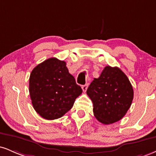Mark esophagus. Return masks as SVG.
Listing matches in <instances>:
<instances>
[{
  "mask_svg": "<svg viewBox=\"0 0 156 156\" xmlns=\"http://www.w3.org/2000/svg\"><path fill=\"white\" fill-rule=\"evenodd\" d=\"M81 88H82V89H83V92H86L87 88H88V84H85V85H83L81 87Z\"/></svg>",
  "mask_w": 156,
  "mask_h": 156,
  "instance_id": "esophagus-1",
  "label": "esophagus"
}]
</instances>
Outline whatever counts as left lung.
<instances>
[{"instance_id":"8db88e82","label":"left lung","mask_w":156,"mask_h":156,"mask_svg":"<svg viewBox=\"0 0 156 156\" xmlns=\"http://www.w3.org/2000/svg\"><path fill=\"white\" fill-rule=\"evenodd\" d=\"M93 103L94 117L103 124L116 122L125 115L133 99V89L119 67L106 66L87 91Z\"/></svg>"}]
</instances>
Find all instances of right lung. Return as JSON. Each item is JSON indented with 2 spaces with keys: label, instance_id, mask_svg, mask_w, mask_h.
Here are the masks:
<instances>
[{
  "label": "right lung",
  "instance_id": "obj_1",
  "mask_svg": "<svg viewBox=\"0 0 156 156\" xmlns=\"http://www.w3.org/2000/svg\"><path fill=\"white\" fill-rule=\"evenodd\" d=\"M82 89L69 74L66 62L50 58L32 70L29 93L34 108L45 119H55L69 111Z\"/></svg>",
  "mask_w": 156,
  "mask_h": 156
}]
</instances>
